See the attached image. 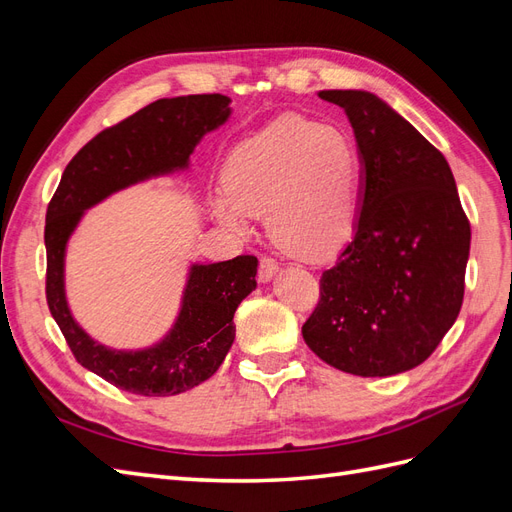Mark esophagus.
I'll list each match as a JSON object with an SVG mask.
<instances>
[{
    "instance_id": "34e87169",
    "label": "esophagus",
    "mask_w": 512,
    "mask_h": 512,
    "mask_svg": "<svg viewBox=\"0 0 512 512\" xmlns=\"http://www.w3.org/2000/svg\"><path fill=\"white\" fill-rule=\"evenodd\" d=\"M275 273H277V262H275L271 256H260V262H258V280H260V282H269Z\"/></svg>"
}]
</instances>
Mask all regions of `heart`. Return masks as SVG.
Listing matches in <instances>:
<instances>
[{
	"label": "heart",
	"instance_id": "heart-1",
	"mask_svg": "<svg viewBox=\"0 0 512 512\" xmlns=\"http://www.w3.org/2000/svg\"><path fill=\"white\" fill-rule=\"evenodd\" d=\"M361 160L350 136L303 117H282L230 151L224 194L211 207L222 224L247 230L267 215L271 239L294 258L342 250L356 222Z\"/></svg>",
	"mask_w": 512,
	"mask_h": 512
}]
</instances>
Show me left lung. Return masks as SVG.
Instances as JSON below:
<instances>
[{
    "label": "left lung",
    "mask_w": 512,
    "mask_h": 512,
    "mask_svg": "<svg viewBox=\"0 0 512 512\" xmlns=\"http://www.w3.org/2000/svg\"><path fill=\"white\" fill-rule=\"evenodd\" d=\"M318 96L352 123L363 194L303 339L346 374L395 376L427 361L459 316L470 222L446 158L389 104L356 89Z\"/></svg>",
    "instance_id": "1"
}]
</instances>
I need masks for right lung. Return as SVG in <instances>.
<instances>
[{
	"mask_svg": "<svg viewBox=\"0 0 512 512\" xmlns=\"http://www.w3.org/2000/svg\"><path fill=\"white\" fill-rule=\"evenodd\" d=\"M228 98L200 94L164 98L102 130L76 153L46 209V303L79 361L121 391L168 397L211 378L235 342L239 303L256 288V256L192 265L181 312L160 344L111 350L74 322L64 292V254L85 209L156 175L185 168L200 138L228 119Z\"/></svg>",
	"mask_w": 512,
	"mask_h": 512,
	"instance_id": "right-lung-1",
	"label": "right lung"
}]
</instances>
